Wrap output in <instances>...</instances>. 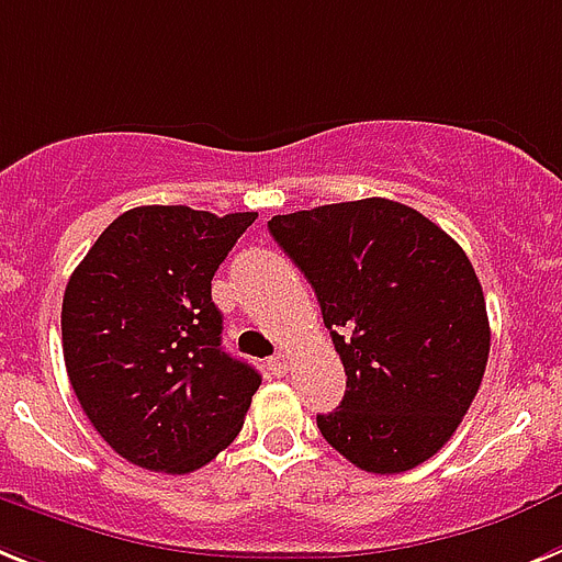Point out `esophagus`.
<instances>
[{"label":"esophagus","mask_w":562,"mask_h":562,"mask_svg":"<svg viewBox=\"0 0 562 562\" xmlns=\"http://www.w3.org/2000/svg\"><path fill=\"white\" fill-rule=\"evenodd\" d=\"M289 366H291V357L285 351H277L271 360H268V369H271L277 376L289 374Z\"/></svg>","instance_id":"esophagus-1"}]
</instances>
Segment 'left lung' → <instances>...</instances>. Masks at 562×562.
<instances>
[{
    "label": "left lung",
    "instance_id": "8db88e82",
    "mask_svg": "<svg viewBox=\"0 0 562 562\" xmlns=\"http://www.w3.org/2000/svg\"><path fill=\"white\" fill-rule=\"evenodd\" d=\"M323 308L346 397L317 414L357 469L400 474L451 440L488 362V314L469 257L400 202H337L268 220Z\"/></svg>",
    "mask_w": 562,
    "mask_h": 562
}]
</instances>
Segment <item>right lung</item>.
<instances>
[{
	"label": "right lung",
	"mask_w": 562,
	"mask_h": 562,
	"mask_svg": "<svg viewBox=\"0 0 562 562\" xmlns=\"http://www.w3.org/2000/svg\"><path fill=\"white\" fill-rule=\"evenodd\" d=\"M254 220V211L131 209L70 273L68 380L99 437L139 469L196 471L243 428L262 376L223 351L211 280Z\"/></svg>",
	"instance_id": "add662e5"
}]
</instances>
